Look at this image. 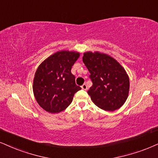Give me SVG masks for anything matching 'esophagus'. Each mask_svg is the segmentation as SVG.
<instances>
[{"instance_id":"34e87169","label":"esophagus","mask_w":158,"mask_h":158,"mask_svg":"<svg viewBox=\"0 0 158 158\" xmlns=\"http://www.w3.org/2000/svg\"><path fill=\"white\" fill-rule=\"evenodd\" d=\"M81 88H82V89H83V90H86V89H87V85L85 84V83H84V84L81 85Z\"/></svg>"}]
</instances>
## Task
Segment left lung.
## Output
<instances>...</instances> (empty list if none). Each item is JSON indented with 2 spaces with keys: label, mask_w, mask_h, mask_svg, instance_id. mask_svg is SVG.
<instances>
[{
  "label": "left lung",
  "mask_w": 158,
  "mask_h": 158,
  "mask_svg": "<svg viewBox=\"0 0 158 158\" xmlns=\"http://www.w3.org/2000/svg\"><path fill=\"white\" fill-rule=\"evenodd\" d=\"M83 61L90 73L92 86L88 94L93 102L105 110L119 108L125 102L130 89L124 68L114 58L98 52H85Z\"/></svg>",
  "instance_id": "obj_1"
}]
</instances>
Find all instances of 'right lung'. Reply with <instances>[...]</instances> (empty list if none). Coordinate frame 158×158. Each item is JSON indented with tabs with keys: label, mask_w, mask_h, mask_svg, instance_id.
I'll return each instance as SVG.
<instances>
[{
	"label": "right lung",
	"mask_w": 158,
	"mask_h": 158,
	"mask_svg": "<svg viewBox=\"0 0 158 158\" xmlns=\"http://www.w3.org/2000/svg\"><path fill=\"white\" fill-rule=\"evenodd\" d=\"M79 57L76 52L59 51L40 64L35 73L33 91L39 105L56 114L65 110L81 88L75 83L71 69Z\"/></svg>",
	"instance_id": "obj_1"
}]
</instances>
